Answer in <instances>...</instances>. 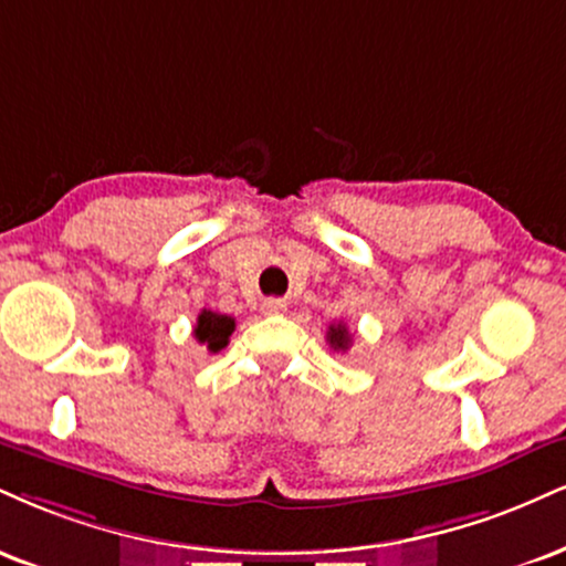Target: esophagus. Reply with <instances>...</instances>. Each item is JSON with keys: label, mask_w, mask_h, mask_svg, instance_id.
<instances>
[{"label": "esophagus", "mask_w": 566, "mask_h": 566, "mask_svg": "<svg viewBox=\"0 0 566 566\" xmlns=\"http://www.w3.org/2000/svg\"><path fill=\"white\" fill-rule=\"evenodd\" d=\"M261 308L263 313H269V316H279V313L287 311V301H282V297H265Z\"/></svg>", "instance_id": "obj_1"}]
</instances>
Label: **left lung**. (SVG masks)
Here are the masks:
<instances>
[{"label": "left lung", "instance_id": "1", "mask_svg": "<svg viewBox=\"0 0 566 566\" xmlns=\"http://www.w3.org/2000/svg\"><path fill=\"white\" fill-rule=\"evenodd\" d=\"M326 343L332 345L335 350H348L350 348V332L345 324H332L329 329H326Z\"/></svg>", "mask_w": 566, "mask_h": 566}]
</instances>
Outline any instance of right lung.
I'll return each mask as SVG.
<instances>
[{
    "label": "right lung",
    "instance_id": "1",
    "mask_svg": "<svg viewBox=\"0 0 566 566\" xmlns=\"http://www.w3.org/2000/svg\"><path fill=\"white\" fill-rule=\"evenodd\" d=\"M231 332H234V318L227 316V313L216 311H200L195 324V339L200 345H206L210 353L223 350L229 345Z\"/></svg>",
    "mask_w": 566,
    "mask_h": 566
}]
</instances>
